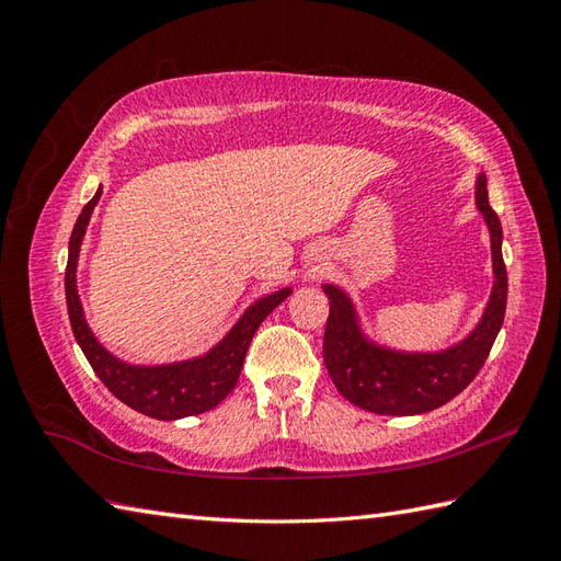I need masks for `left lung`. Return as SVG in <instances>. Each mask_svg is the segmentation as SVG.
Here are the masks:
<instances>
[{
    "label": "left lung",
    "instance_id": "obj_1",
    "mask_svg": "<svg viewBox=\"0 0 561 561\" xmlns=\"http://www.w3.org/2000/svg\"><path fill=\"white\" fill-rule=\"evenodd\" d=\"M474 206L489 229L494 285L480 322L461 342L439 351H400L379 344L365 334L348 293L332 283L322 285L330 299L322 360L339 393L355 407L383 416L426 414L461 393L482 369L501 332L507 301L503 229L489 206L484 175L474 180Z\"/></svg>",
    "mask_w": 561,
    "mask_h": 561
}]
</instances>
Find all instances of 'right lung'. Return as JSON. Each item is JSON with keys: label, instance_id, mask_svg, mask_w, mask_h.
I'll use <instances>...</instances> for the list:
<instances>
[{"label": "right lung", "instance_id": "1", "mask_svg": "<svg viewBox=\"0 0 561 561\" xmlns=\"http://www.w3.org/2000/svg\"><path fill=\"white\" fill-rule=\"evenodd\" d=\"M103 196L98 186L95 196L83 206L70 236V254L65 268V297L70 313L72 332L93 371L110 390L130 410L159 421H175L213 410L222 402L233 386L239 383L248 346L264 318L293 295V287L260 297L233 322V328L203 355L194 358L163 363V365H133L116 358L89 328L77 293V264L83 236H87L91 215Z\"/></svg>", "mask_w": 561, "mask_h": 561}]
</instances>
